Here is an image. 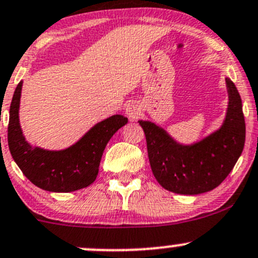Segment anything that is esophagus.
I'll return each mask as SVG.
<instances>
[{
	"label": "esophagus",
	"instance_id": "esophagus-1",
	"mask_svg": "<svg viewBox=\"0 0 258 258\" xmlns=\"http://www.w3.org/2000/svg\"><path fill=\"white\" fill-rule=\"evenodd\" d=\"M126 114L130 119L136 121L140 116H141V106L137 102H130L126 106Z\"/></svg>",
	"mask_w": 258,
	"mask_h": 258
}]
</instances>
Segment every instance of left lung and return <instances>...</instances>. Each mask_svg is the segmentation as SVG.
I'll use <instances>...</instances> for the list:
<instances>
[{"label":"left lung","mask_w":258,"mask_h":258,"mask_svg":"<svg viewBox=\"0 0 258 258\" xmlns=\"http://www.w3.org/2000/svg\"><path fill=\"white\" fill-rule=\"evenodd\" d=\"M228 102L222 123L192 144H182L163 127L140 119L147 141L151 170L158 183L179 195L212 191L232 171L243 151L246 124L235 83L226 77Z\"/></svg>","instance_id":"left-lung-1"}]
</instances>
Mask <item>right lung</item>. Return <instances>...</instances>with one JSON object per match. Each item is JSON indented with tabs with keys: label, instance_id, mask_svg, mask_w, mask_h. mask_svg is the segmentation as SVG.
Returning <instances> with one entry per match:
<instances>
[{
	"label": "right lung",
	"instance_id": "add662e5",
	"mask_svg": "<svg viewBox=\"0 0 258 258\" xmlns=\"http://www.w3.org/2000/svg\"><path fill=\"white\" fill-rule=\"evenodd\" d=\"M21 81L10 106L9 148L23 175L33 184L49 192H72L88 187L98 175L106 145L128 122L122 114H113L93 124L74 145L63 150H46L26 140L20 123L22 93Z\"/></svg>",
	"mask_w": 258,
	"mask_h": 258
}]
</instances>
